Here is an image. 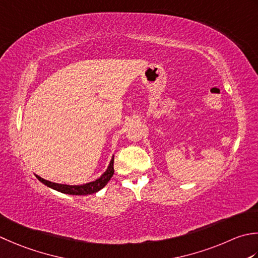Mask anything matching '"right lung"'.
Instances as JSON below:
<instances>
[{
    "label": "right lung",
    "instance_id": "1",
    "mask_svg": "<svg viewBox=\"0 0 258 258\" xmlns=\"http://www.w3.org/2000/svg\"><path fill=\"white\" fill-rule=\"evenodd\" d=\"M114 174V156L110 160V162L106 169L105 172L99 176L98 179H96L92 182L88 183H84V184H79V185H69V184H62V183H55L51 182V181H48L41 176H39L35 174L37 179L45 184L49 188H51L55 191H59L61 194L66 195H74V196H87V195H92L98 192L99 190H102L104 186L108 183V181L110 180Z\"/></svg>",
    "mask_w": 258,
    "mask_h": 258
}]
</instances>
